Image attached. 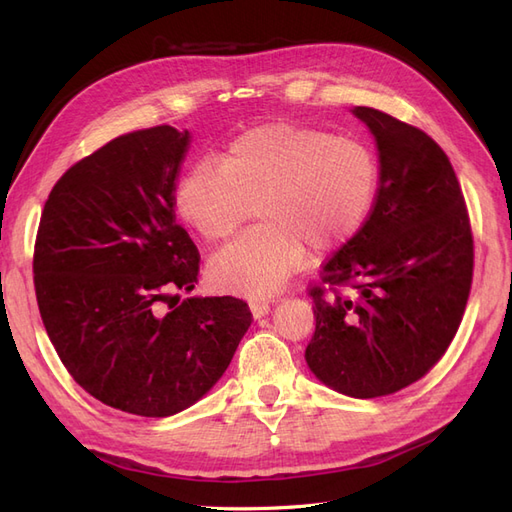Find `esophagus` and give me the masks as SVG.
Segmentation results:
<instances>
[{"label": "esophagus", "instance_id": "34e87169", "mask_svg": "<svg viewBox=\"0 0 512 512\" xmlns=\"http://www.w3.org/2000/svg\"><path fill=\"white\" fill-rule=\"evenodd\" d=\"M250 309H252L254 318H262V316L269 314L271 303L265 301V299H252V301H250Z\"/></svg>", "mask_w": 512, "mask_h": 512}]
</instances>
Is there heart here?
Segmentation results:
<instances>
[{"label":"heart","instance_id":"b5f03b06","mask_svg":"<svg viewBox=\"0 0 512 512\" xmlns=\"http://www.w3.org/2000/svg\"><path fill=\"white\" fill-rule=\"evenodd\" d=\"M376 153L335 132L267 123L232 138L220 162L200 160L181 179L175 205L200 239L218 243L262 220L209 260L215 288L271 294L305 262V243L329 252L350 241L376 203Z\"/></svg>","mask_w":512,"mask_h":512}]
</instances>
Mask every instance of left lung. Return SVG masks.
Here are the masks:
<instances>
[{
    "label": "left lung",
    "instance_id": "left-lung-1",
    "mask_svg": "<svg viewBox=\"0 0 512 512\" xmlns=\"http://www.w3.org/2000/svg\"><path fill=\"white\" fill-rule=\"evenodd\" d=\"M376 136L380 185L369 218L309 286V369L371 399L421 380L451 346L472 288L474 239L461 185L421 128L356 106Z\"/></svg>",
    "mask_w": 512,
    "mask_h": 512
}]
</instances>
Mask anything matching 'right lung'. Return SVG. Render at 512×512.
<instances>
[{"label":"right lung","mask_w":512,"mask_h":512,"mask_svg":"<svg viewBox=\"0 0 512 512\" xmlns=\"http://www.w3.org/2000/svg\"><path fill=\"white\" fill-rule=\"evenodd\" d=\"M188 145L190 132L153 126L72 164L46 198L34 245L36 301L61 363L102 404L138 416L190 408L252 324L235 297H170L192 290L200 271L175 220Z\"/></svg>","instance_id":"obj_1"}]
</instances>
